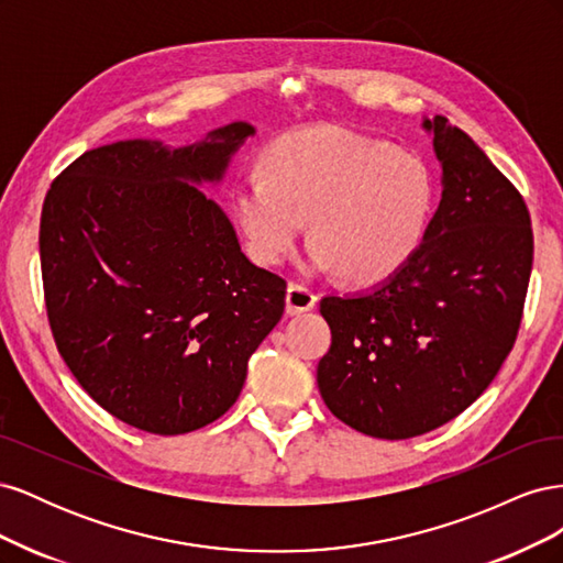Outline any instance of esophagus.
Here are the masks:
<instances>
[{
	"mask_svg": "<svg viewBox=\"0 0 563 563\" xmlns=\"http://www.w3.org/2000/svg\"><path fill=\"white\" fill-rule=\"evenodd\" d=\"M317 305V294L310 286L291 282L286 288V312L288 314H302L312 310Z\"/></svg>",
	"mask_w": 563,
	"mask_h": 563,
	"instance_id": "esophagus-1",
	"label": "esophagus"
}]
</instances>
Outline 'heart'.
<instances>
[{"label":"heart","instance_id":"obj_1","mask_svg":"<svg viewBox=\"0 0 563 563\" xmlns=\"http://www.w3.org/2000/svg\"><path fill=\"white\" fill-rule=\"evenodd\" d=\"M434 199L422 157L335 126L284 135L267 147L265 172H246L232 190L255 261H286L312 218L305 267L356 284H378L413 258Z\"/></svg>","mask_w":563,"mask_h":563}]
</instances>
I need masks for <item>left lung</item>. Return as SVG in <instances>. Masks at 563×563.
Returning <instances> with one entry per match:
<instances>
[{
    "label": "left lung",
    "mask_w": 563,
    "mask_h": 563,
    "mask_svg": "<svg viewBox=\"0 0 563 563\" xmlns=\"http://www.w3.org/2000/svg\"><path fill=\"white\" fill-rule=\"evenodd\" d=\"M422 129L444 185L422 246L387 282L319 305L331 327L321 399L376 439L437 430L479 399L515 345L533 267L517 187L446 117Z\"/></svg>",
    "instance_id": "obj_1"
}]
</instances>
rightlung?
I'll return each mask as SVG.
<instances>
[{"label": "right lung", "mask_w": 563, "mask_h": 563, "mask_svg": "<svg viewBox=\"0 0 563 563\" xmlns=\"http://www.w3.org/2000/svg\"><path fill=\"white\" fill-rule=\"evenodd\" d=\"M255 129L192 145L119 141L51 183L40 255L51 333L108 413L143 432L203 428L240 397L249 356L284 314L286 282L242 253L203 195Z\"/></svg>", "instance_id": "add662e5"}]
</instances>
